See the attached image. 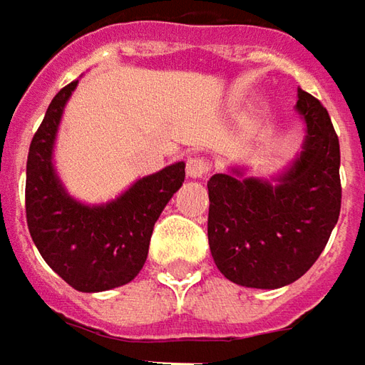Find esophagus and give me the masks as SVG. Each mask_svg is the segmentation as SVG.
<instances>
[{
  "mask_svg": "<svg viewBox=\"0 0 365 365\" xmlns=\"http://www.w3.org/2000/svg\"><path fill=\"white\" fill-rule=\"evenodd\" d=\"M212 170V161L202 155H192L187 158V175L190 178H204Z\"/></svg>",
  "mask_w": 365,
  "mask_h": 365,
  "instance_id": "1",
  "label": "esophagus"
}]
</instances>
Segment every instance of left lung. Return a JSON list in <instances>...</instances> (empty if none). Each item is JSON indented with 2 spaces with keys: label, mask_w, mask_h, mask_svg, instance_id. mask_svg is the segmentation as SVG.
<instances>
[{
  "label": "left lung",
  "mask_w": 365,
  "mask_h": 365,
  "mask_svg": "<svg viewBox=\"0 0 365 365\" xmlns=\"http://www.w3.org/2000/svg\"><path fill=\"white\" fill-rule=\"evenodd\" d=\"M297 96L307 139L291 170L274 185L232 173H216L207 182L210 250L222 274L242 287L279 289L303 277L339 218L337 133L315 96L301 88Z\"/></svg>",
  "instance_id": "left-lung-1"
}]
</instances>
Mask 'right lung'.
I'll list each match as a JSON object with an SVG mask.
<instances>
[{
	"mask_svg": "<svg viewBox=\"0 0 365 365\" xmlns=\"http://www.w3.org/2000/svg\"><path fill=\"white\" fill-rule=\"evenodd\" d=\"M76 82L52 98L30 143L26 220L50 269L76 291L98 293L127 284L143 269L153 226L171 195L182 187L185 163H173L139 180L107 206H82L72 200L52 168V145Z\"/></svg>",
	"mask_w": 365,
	"mask_h": 365,
	"instance_id": "obj_1",
	"label": "right lung"
}]
</instances>
